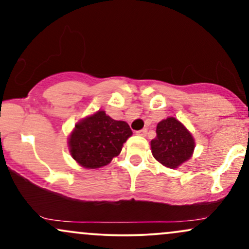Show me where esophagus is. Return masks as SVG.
<instances>
[{"label": "esophagus", "instance_id": "obj_1", "mask_svg": "<svg viewBox=\"0 0 249 249\" xmlns=\"http://www.w3.org/2000/svg\"><path fill=\"white\" fill-rule=\"evenodd\" d=\"M136 133L138 134V136L145 137V136H146V133H147V130H146V128H142V130H139V131H137Z\"/></svg>", "mask_w": 249, "mask_h": 249}]
</instances>
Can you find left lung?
Masks as SVG:
<instances>
[{
	"instance_id": "8db88e82",
	"label": "left lung",
	"mask_w": 249,
	"mask_h": 249,
	"mask_svg": "<svg viewBox=\"0 0 249 249\" xmlns=\"http://www.w3.org/2000/svg\"><path fill=\"white\" fill-rule=\"evenodd\" d=\"M157 136L151 141L152 154L164 166L177 168L190 159L194 141L186 127L173 117L157 125Z\"/></svg>"
}]
</instances>
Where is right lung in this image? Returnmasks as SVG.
I'll return each instance as SVG.
<instances>
[{"label":"right lung","instance_id":"right-lung-1","mask_svg":"<svg viewBox=\"0 0 249 249\" xmlns=\"http://www.w3.org/2000/svg\"><path fill=\"white\" fill-rule=\"evenodd\" d=\"M131 134L127 123L115 121L104 111H98L76 125L69 139L70 153L83 167L105 166L121 153Z\"/></svg>","mask_w":249,"mask_h":249}]
</instances>
